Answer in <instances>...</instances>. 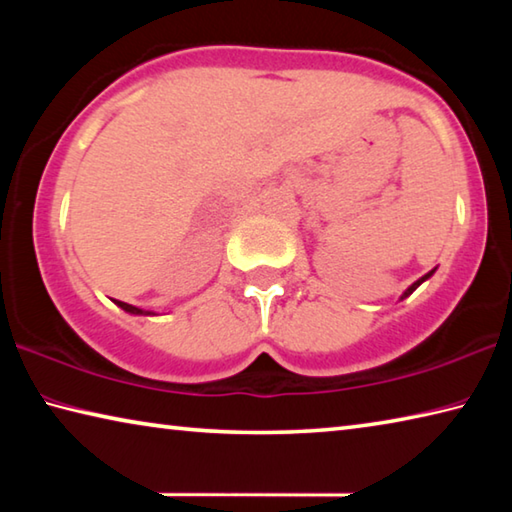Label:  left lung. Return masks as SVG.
Returning a JSON list of instances; mask_svg holds the SVG:
<instances>
[{
	"mask_svg": "<svg viewBox=\"0 0 512 512\" xmlns=\"http://www.w3.org/2000/svg\"><path fill=\"white\" fill-rule=\"evenodd\" d=\"M431 273H433V271H431ZM431 273H427V275H424V277H420V280H418V282H413V284H411V287H409V289H406V291H404V296H402V298H406V296H411V293H413V291H415V289H418V287H420V284H422V282H424V280H427V277H429V275H431Z\"/></svg>",
	"mask_w": 512,
	"mask_h": 512,
	"instance_id": "obj_1",
	"label": "left lung"
}]
</instances>
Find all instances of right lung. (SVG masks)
Wrapping results in <instances>:
<instances>
[{
    "mask_svg": "<svg viewBox=\"0 0 512 512\" xmlns=\"http://www.w3.org/2000/svg\"><path fill=\"white\" fill-rule=\"evenodd\" d=\"M117 305H119L121 309L131 311V314H149V311H142V309H137V307H133V305H126V302H117Z\"/></svg>",
    "mask_w": 512,
    "mask_h": 512,
    "instance_id": "1",
    "label": "right lung"
}]
</instances>
